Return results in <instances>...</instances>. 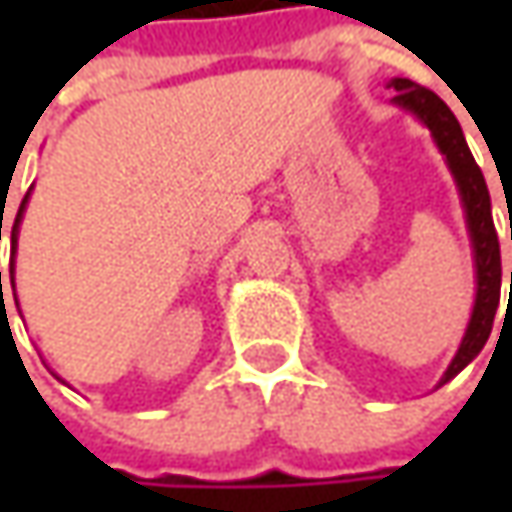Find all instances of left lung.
<instances>
[{
    "label": "left lung",
    "mask_w": 512,
    "mask_h": 512,
    "mask_svg": "<svg viewBox=\"0 0 512 512\" xmlns=\"http://www.w3.org/2000/svg\"><path fill=\"white\" fill-rule=\"evenodd\" d=\"M387 88H393V105L413 113L424 128L430 130L436 148L444 156V165L453 173V182L459 187L462 199L464 222L470 233V247H473V270H476V299H473V313L464 330L462 344L447 364L444 376L439 379V387L447 384L453 376H459L467 364L473 362L482 347L490 339L493 319L499 310V296H502V253H499V236L493 225V210H490V193L484 182L482 170L476 165L473 153L464 142L462 125L456 122L453 110L444 105L433 90L422 88L410 79H390ZM512 239V222H510ZM510 299H512V273H510Z\"/></svg>",
    "instance_id": "1"
}]
</instances>
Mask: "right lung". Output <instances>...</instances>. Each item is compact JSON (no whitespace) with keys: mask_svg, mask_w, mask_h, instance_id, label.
<instances>
[{"mask_svg":"<svg viewBox=\"0 0 512 512\" xmlns=\"http://www.w3.org/2000/svg\"><path fill=\"white\" fill-rule=\"evenodd\" d=\"M30 199V190L25 193V199H22V205H19V213H16V219H13V230H10V287H16V276H13V259H16V247H19V225H22V219H25V207H28ZM0 239H2V216H0ZM0 296H2V273H0ZM13 299H16V293H13ZM16 307H19V299H16Z\"/></svg>","mask_w":512,"mask_h":512,"instance_id":"right-lung-1","label":"right lung"}]
</instances>
